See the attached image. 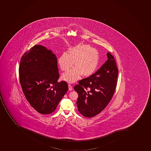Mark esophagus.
I'll use <instances>...</instances> for the list:
<instances>
[{"label":"esophagus","instance_id":"obj_1","mask_svg":"<svg viewBox=\"0 0 151 151\" xmlns=\"http://www.w3.org/2000/svg\"><path fill=\"white\" fill-rule=\"evenodd\" d=\"M68 88H69V90H70V91H71V90H72L73 89V86H71V85L70 84H68Z\"/></svg>","mask_w":151,"mask_h":151}]
</instances>
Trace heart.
<instances>
[{"label":"heart","mask_w":151,"mask_h":151,"mask_svg":"<svg viewBox=\"0 0 151 151\" xmlns=\"http://www.w3.org/2000/svg\"><path fill=\"white\" fill-rule=\"evenodd\" d=\"M71 70L62 76L63 80L67 82H76L81 77L92 75L98 68L99 54L98 51L89 45H82L69 49L68 53L64 52L58 58V63L61 70Z\"/></svg>","instance_id":"1"}]
</instances>
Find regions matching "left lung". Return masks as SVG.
<instances>
[{"label": "left lung", "instance_id": "left-lung-1", "mask_svg": "<svg viewBox=\"0 0 151 151\" xmlns=\"http://www.w3.org/2000/svg\"><path fill=\"white\" fill-rule=\"evenodd\" d=\"M106 56L108 59L99 69L74 86L78 94L76 102L78 111L87 118L100 113L109 103L115 90L119 70L113 56L109 52Z\"/></svg>", "mask_w": 151, "mask_h": 151}]
</instances>
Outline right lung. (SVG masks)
Segmentation results:
<instances>
[{
    "label": "right lung",
    "instance_id": "obj_1",
    "mask_svg": "<svg viewBox=\"0 0 151 151\" xmlns=\"http://www.w3.org/2000/svg\"><path fill=\"white\" fill-rule=\"evenodd\" d=\"M19 65V81L27 101L40 113L53 112L68 89L65 81L58 82L55 55L35 45L24 53Z\"/></svg>",
    "mask_w": 151,
    "mask_h": 151
}]
</instances>
